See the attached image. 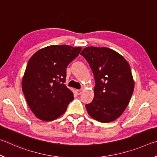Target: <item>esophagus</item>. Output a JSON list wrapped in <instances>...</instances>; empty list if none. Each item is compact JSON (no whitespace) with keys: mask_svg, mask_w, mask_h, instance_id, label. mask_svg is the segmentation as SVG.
Segmentation results:
<instances>
[{"mask_svg":"<svg viewBox=\"0 0 157 157\" xmlns=\"http://www.w3.org/2000/svg\"><path fill=\"white\" fill-rule=\"evenodd\" d=\"M76 94L78 95H80L81 94V90H76Z\"/></svg>","mask_w":157,"mask_h":157,"instance_id":"1","label":"esophagus"}]
</instances>
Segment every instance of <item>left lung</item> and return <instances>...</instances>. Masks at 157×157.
<instances>
[{"label": "left lung", "instance_id": "left-lung-1", "mask_svg": "<svg viewBox=\"0 0 157 157\" xmlns=\"http://www.w3.org/2000/svg\"><path fill=\"white\" fill-rule=\"evenodd\" d=\"M81 54L90 64L96 83L93 101L86 105L87 113L99 122L114 121L125 111L134 91L130 66L108 48L87 47Z\"/></svg>", "mask_w": 157, "mask_h": 157}]
</instances>
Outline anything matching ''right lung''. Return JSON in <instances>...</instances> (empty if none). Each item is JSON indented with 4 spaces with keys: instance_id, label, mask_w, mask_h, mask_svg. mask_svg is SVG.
<instances>
[{
    "instance_id": "obj_1",
    "label": "right lung",
    "mask_w": 157,
    "mask_h": 157,
    "mask_svg": "<svg viewBox=\"0 0 157 157\" xmlns=\"http://www.w3.org/2000/svg\"><path fill=\"white\" fill-rule=\"evenodd\" d=\"M81 49L67 45H50L29 59L22 79V90L38 119L50 121L65 112L74 98L73 92L64 84L66 68Z\"/></svg>"
}]
</instances>
